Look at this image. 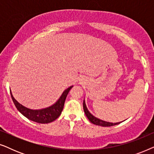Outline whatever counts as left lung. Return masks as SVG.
Returning <instances> with one entry per match:
<instances>
[{"mask_svg":"<svg viewBox=\"0 0 154 154\" xmlns=\"http://www.w3.org/2000/svg\"><path fill=\"white\" fill-rule=\"evenodd\" d=\"M83 109H84V112H85L86 116H87L88 120H89L92 123L95 124L97 125H101V126H103V127H110V126L116 125H118V124L121 123V122H119V123H111V122L105 121H103V120L98 119V118H97L95 116H94L92 115L89 111H88L87 106H86L85 105V100L83 101Z\"/></svg>","mask_w":154,"mask_h":154,"instance_id":"obj_1","label":"left lung"}]
</instances>
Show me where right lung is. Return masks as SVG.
<instances>
[{"label": "right lung", "instance_id": "1", "mask_svg": "<svg viewBox=\"0 0 154 154\" xmlns=\"http://www.w3.org/2000/svg\"><path fill=\"white\" fill-rule=\"evenodd\" d=\"M72 87L73 86H71V87L67 88L63 92L60 100L52 106L45 109H38V110H34V109L26 108V107L20 104L13 97L11 91H10V94H11V97L16 108L25 117H26L27 119L31 120V121L36 122V123H49L56 120L62 113L63 108H64L65 100H66L69 90L71 89Z\"/></svg>", "mask_w": 154, "mask_h": 154}]
</instances>
